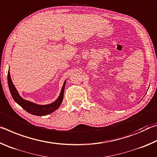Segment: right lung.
<instances>
[{
	"label": "right lung",
	"instance_id": "add662e5",
	"mask_svg": "<svg viewBox=\"0 0 157 157\" xmlns=\"http://www.w3.org/2000/svg\"><path fill=\"white\" fill-rule=\"evenodd\" d=\"M7 82H8V86L10 93H11V95L14 100L18 105H19L23 109H25L26 111H28V112L30 113V114H33V115L42 116H46L48 114L51 113L53 111H55L59 107V106L62 104L63 101V92H64V89L66 86V81L63 84L59 96L58 97L57 99L52 103H50L49 105H36L35 103H33L30 102V101L24 100L23 98H21L20 96V95L18 94L17 90L16 89L12 81L11 77H10V71H8V74H7Z\"/></svg>",
	"mask_w": 157,
	"mask_h": 157
}]
</instances>
